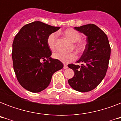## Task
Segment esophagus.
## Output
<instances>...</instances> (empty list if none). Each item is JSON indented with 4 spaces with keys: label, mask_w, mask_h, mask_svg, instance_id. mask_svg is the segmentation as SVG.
<instances>
[{
    "label": "esophagus",
    "mask_w": 121,
    "mask_h": 121,
    "mask_svg": "<svg viewBox=\"0 0 121 121\" xmlns=\"http://www.w3.org/2000/svg\"><path fill=\"white\" fill-rule=\"evenodd\" d=\"M67 68H68V66H67L66 65L64 64V66H63V68H64V69H66Z\"/></svg>",
    "instance_id": "esophagus-1"
}]
</instances>
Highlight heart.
<instances>
[{
	"label": "heart",
	"instance_id": "b5f03b06",
	"mask_svg": "<svg viewBox=\"0 0 121 121\" xmlns=\"http://www.w3.org/2000/svg\"><path fill=\"white\" fill-rule=\"evenodd\" d=\"M63 34L66 38L70 41L75 43L74 46L78 51L82 52L85 48V43L83 41L80 40L82 36L80 33L74 29H68L63 32ZM56 33H51L49 35L47 39V44L49 49L51 51H55L56 49ZM54 58L60 61L65 63H68L74 61L77 58L75 53H64L62 52H56L53 54Z\"/></svg>",
	"mask_w": 121,
	"mask_h": 121
}]
</instances>
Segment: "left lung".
Segmentation results:
<instances>
[{"label":"left lung","mask_w":121,"mask_h":121,"mask_svg":"<svg viewBox=\"0 0 121 121\" xmlns=\"http://www.w3.org/2000/svg\"><path fill=\"white\" fill-rule=\"evenodd\" d=\"M86 36V44L82 55L77 61L82 65L69 64L75 75L68 80L73 89L80 92L91 91L105 77L111 56V47L107 35L93 24L75 27Z\"/></svg>","instance_id":"obj_1"}]
</instances>
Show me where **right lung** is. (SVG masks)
I'll return each mask as SVG.
<instances>
[{"label": "right lung", "instance_id": "obj_1", "mask_svg": "<svg viewBox=\"0 0 121 121\" xmlns=\"http://www.w3.org/2000/svg\"><path fill=\"white\" fill-rule=\"evenodd\" d=\"M60 27L40 21L24 26L12 43V58L16 77L23 88L38 93L47 88L52 76L63 68L60 61L51 58L48 46L49 35Z\"/></svg>", "mask_w": 121, "mask_h": 121}]
</instances>
